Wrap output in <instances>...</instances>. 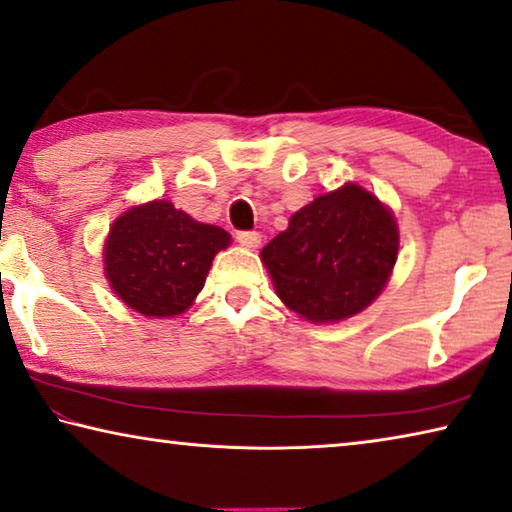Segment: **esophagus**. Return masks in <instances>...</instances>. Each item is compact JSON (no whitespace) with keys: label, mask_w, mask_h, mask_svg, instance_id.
Returning <instances> with one entry per match:
<instances>
[{"label":"esophagus","mask_w":512,"mask_h":512,"mask_svg":"<svg viewBox=\"0 0 512 512\" xmlns=\"http://www.w3.org/2000/svg\"><path fill=\"white\" fill-rule=\"evenodd\" d=\"M236 240L240 242L242 247L256 249L258 245H261V233H258V231H238L236 233Z\"/></svg>","instance_id":"1"}]
</instances>
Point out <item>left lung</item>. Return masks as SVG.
I'll use <instances>...</instances> for the list:
<instances>
[{
	"instance_id": "1",
	"label": "left lung",
	"mask_w": 512,
	"mask_h": 512,
	"mask_svg": "<svg viewBox=\"0 0 512 512\" xmlns=\"http://www.w3.org/2000/svg\"><path fill=\"white\" fill-rule=\"evenodd\" d=\"M397 251L390 208L370 190L345 183L299 208L261 258L290 311L329 324L365 311L381 295Z\"/></svg>"
}]
</instances>
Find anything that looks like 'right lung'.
Here are the masks:
<instances>
[{
	"label": "right lung",
	"mask_w": 512,
	"mask_h": 512,
	"mask_svg": "<svg viewBox=\"0 0 512 512\" xmlns=\"http://www.w3.org/2000/svg\"><path fill=\"white\" fill-rule=\"evenodd\" d=\"M231 245L220 226L201 224L165 199L133 206L104 242V274L117 297L145 317H177L204 288L217 251Z\"/></svg>",
	"instance_id": "right-lung-1"
}]
</instances>
